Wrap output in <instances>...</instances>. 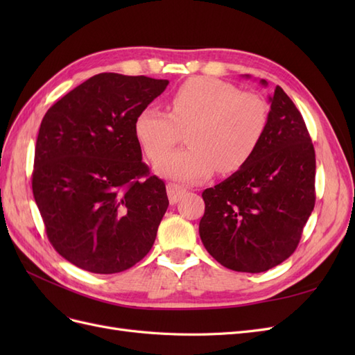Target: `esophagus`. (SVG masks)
<instances>
[{
	"mask_svg": "<svg viewBox=\"0 0 355 355\" xmlns=\"http://www.w3.org/2000/svg\"><path fill=\"white\" fill-rule=\"evenodd\" d=\"M185 192L187 189L184 187H180L178 184H167V196H168L170 204H176Z\"/></svg>",
	"mask_w": 355,
	"mask_h": 355,
	"instance_id": "1",
	"label": "esophagus"
}]
</instances>
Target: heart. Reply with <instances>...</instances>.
I'll return each instance as SVG.
<instances>
[{"label": "heart", "instance_id": "1", "mask_svg": "<svg viewBox=\"0 0 355 355\" xmlns=\"http://www.w3.org/2000/svg\"><path fill=\"white\" fill-rule=\"evenodd\" d=\"M270 121V106L259 94L240 92L218 78L198 77L171 96L170 114L145 106L135 135L148 158L159 159L189 130L188 148L158 161L157 173L184 182L209 179L214 170L234 173L259 148Z\"/></svg>", "mask_w": 355, "mask_h": 355}]
</instances>
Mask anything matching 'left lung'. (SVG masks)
Returning <instances> with one entry per match:
<instances>
[{
  "instance_id": "obj_1",
  "label": "left lung",
  "mask_w": 355,
  "mask_h": 355,
  "mask_svg": "<svg viewBox=\"0 0 355 355\" xmlns=\"http://www.w3.org/2000/svg\"><path fill=\"white\" fill-rule=\"evenodd\" d=\"M268 101L270 121L254 155L202 192L201 241L239 272H263L286 261L315 204V153L304 118L280 85Z\"/></svg>"
}]
</instances>
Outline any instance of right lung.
Segmentation results:
<instances>
[{
    "label": "right lung",
    "instance_id": "add662e5",
    "mask_svg": "<svg viewBox=\"0 0 355 355\" xmlns=\"http://www.w3.org/2000/svg\"><path fill=\"white\" fill-rule=\"evenodd\" d=\"M167 84L98 73L42 118L32 191L50 243L81 270L121 272L151 250L168 198L142 161L135 120Z\"/></svg>",
    "mask_w": 355,
    "mask_h": 355
}]
</instances>
